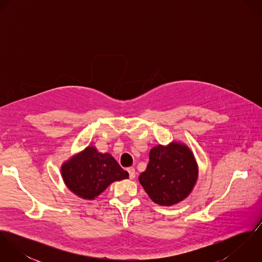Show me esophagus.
Instances as JSON below:
<instances>
[{
  "mask_svg": "<svg viewBox=\"0 0 262 262\" xmlns=\"http://www.w3.org/2000/svg\"><path fill=\"white\" fill-rule=\"evenodd\" d=\"M128 172H129V177L131 180L135 179V176H136V172H135V168L134 167H129L128 169Z\"/></svg>",
  "mask_w": 262,
  "mask_h": 262,
  "instance_id": "obj_1",
  "label": "esophagus"
}]
</instances>
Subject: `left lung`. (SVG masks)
Wrapping results in <instances>:
<instances>
[{"mask_svg": "<svg viewBox=\"0 0 262 262\" xmlns=\"http://www.w3.org/2000/svg\"><path fill=\"white\" fill-rule=\"evenodd\" d=\"M199 178V166L192 151L181 141L158 144L149 152L146 169L139 183L157 205L169 207L187 199Z\"/></svg>", "mask_w": 262, "mask_h": 262, "instance_id": "8db88e82", "label": "left lung"}]
</instances>
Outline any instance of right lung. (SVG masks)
Wrapping results in <instances>:
<instances>
[{
	"mask_svg": "<svg viewBox=\"0 0 262 262\" xmlns=\"http://www.w3.org/2000/svg\"><path fill=\"white\" fill-rule=\"evenodd\" d=\"M60 173L67 187L86 201L97 199L114 182L129 178L110 153L99 152L94 145L63 161Z\"/></svg>",
	"mask_w": 262,
	"mask_h": 262,
	"instance_id": "right-lung-1",
	"label": "right lung"
}]
</instances>
